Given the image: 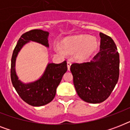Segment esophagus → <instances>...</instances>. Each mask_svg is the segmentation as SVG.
I'll return each instance as SVG.
<instances>
[{
	"label": "esophagus",
	"instance_id": "1",
	"mask_svg": "<svg viewBox=\"0 0 130 130\" xmlns=\"http://www.w3.org/2000/svg\"><path fill=\"white\" fill-rule=\"evenodd\" d=\"M67 63V68H68V70H69V69H70V66H71V61H68Z\"/></svg>",
	"mask_w": 130,
	"mask_h": 130
}]
</instances>
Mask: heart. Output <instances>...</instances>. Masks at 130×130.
Returning a JSON list of instances; mask_svg holds the SVG:
<instances>
[{
	"label": "heart",
	"instance_id": "heart-1",
	"mask_svg": "<svg viewBox=\"0 0 130 130\" xmlns=\"http://www.w3.org/2000/svg\"><path fill=\"white\" fill-rule=\"evenodd\" d=\"M63 47L66 52L71 54L77 53V56L81 59L88 57L92 53L95 48V42L92 40H89L87 36H76L68 38L63 41ZM55 50L61 53V47L55 46Z\"/></svg>",
	"mask_w": 130,
	"mask_h": 130
}]
</instances>
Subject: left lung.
Listing matches in <instances>:
<instances>
[{
    "mask_svg": "<svg viewBox=\"0 0 130 130\" xmlns=\"http://www.w3.org/2000/svg\"><path fill=\"white\" fill-rule=\"evenodd\" d=\"M100 52L90 62L73 63L71 70L77 94L89 103L105 101L113 90L119 75V55L113 40L100 33Z\"/></svg>",
    "mask_w": 130,
    "mask_h": 130,
    "instance_id": "obj_1",
    "label": "left lung"
}]
</instances>
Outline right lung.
<instances>
[{"label":"right lung","mask_w":130,"mask_h":130,"mask_svg":"<svg viewBox=\"0 0 130 130\" xmlns=\"http://www.w3.org/2000/svg\"><path fill=\"white\" fill-rule=\"evenodd\" d=\"M48 31L41 29H32L22 34L17 42L11 58V79L13 86L21 99L34 107L45 105L53 101L56 94L57 88L61 82L63 74L67 70V61H63L60 64L49 63L40 79L33 83L24 84L18 79L15 73V59L21 47L30 40L48 46Z\"/></svg>","instance_id":"right-lung-1"}]
</instances>
